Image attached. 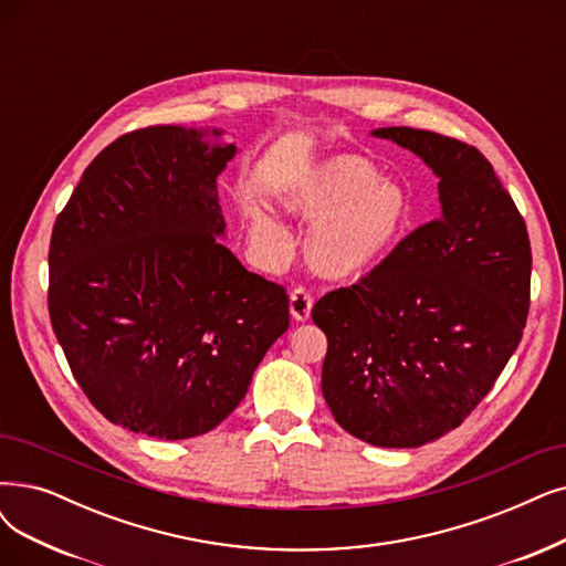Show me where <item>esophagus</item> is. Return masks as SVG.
<instances>
[{"label":"esophagus","mask_w":566,"mask_h":566,"mask_svg":"<svg viewBox=\"0 0 566 566\" xmlns=\"http://www.w3.org/2000/svg\"><path fill=\"white\" fill-rule=\"evenodd\" d=\"M311 308H313V297L306 287H295L290 295V313L297 323H304L311 318Z\"/></svg>","instance_id":"1"}]
</instances>
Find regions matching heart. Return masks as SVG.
<instances>
[{
	"label": "heart",
	"instance_id": "1",
	"mask_svg": "<svg viewBox=\"0 0 566 566\" xmlns=\"http://www.w3.org/2000/svg\"><path fill=\"white\" fill-rule=\"evenodd\" d=\"M281 207L313 220L306 234V260L327 281L365 276L386 262L409 232L413 201L399 180L382 178L361 155H329L283 188ZM253 237L281 243V224L260 209L248 211Z\"/></svg>",
	"mask_w": 566,
	"mask_h": 566
}]
</instances>
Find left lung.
<instances>
[{
  "label": "left lung",
  "instance_id": "1",
  "mask_svg": "<svg viewBox=\"0 0 566 566\" xmlns=\"http://www.w3.org/2000/svg\"><path fill=\"white\" fill-rule=\"evenodd\" d=\"M439 178L441 216L378 269L327 292L323 395L348 434L418 448L464 422L515 353L530 311L527 224L485 155L413 127L371 132Z\"/></svg>",
  "mask_w": 566,
  "mask_h": 566
}]
</instances>
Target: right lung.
Masks as SVG:
<instances>
[{
  "mask_svg": "<svg viewBox=\"0 0 566 566\" xmlns=\"http://www.w3.org/2000/svg\"><path fill=\"white\" fill-rule=\"evenodd\" d=\"M220 129L123 134L81 176L55 220L49 311L95 409L129 432L192 439L245 397L287 329L285 287L248 271L218 237Z\"/></svg>",
  "mask_w": 566,
  "mask_h": 566,
  "instance_id": "obj_1",
  "label": "right lung"
}]
</instances>
